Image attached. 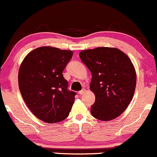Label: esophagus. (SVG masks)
<instances>
[{
	"label": "esophagus",
	"mask_w": 157,
	"mask_h": 157,
	"mask_svg": "<svg viewBox=\"0 0 157 157\" xmlns=\"http://www.w3.org/2000/svg\"><path fill=\"white\" fill-rule=\"evenodd\" d=\"M85 92H86V90H85V89H82V90L80 91V92H79V94H80V95H82V94H83L84 93H85Z\"/></svg>",
	"instance_id": "1"
}]
</instances>
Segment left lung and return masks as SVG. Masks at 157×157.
<instances>
[{
	"instance_id": "1",
	"label": "left lung",
	"mask_w": 157,
	"mask_h": 157,
	"mask_svg": "<svg viewBox=\"0 0 157 157\" xmlns=\"http://www.w3.org/2000/svg\"><path fill=\"white\" fill-rule=\"evenodd\" d=\"M80 57L92 76V116L106 121L115 119L127 109L135 92L136 73L131 60L118 48L107 47L82 51Z\"/></svg>"
}]
</instances>
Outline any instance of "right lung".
<instances>
[{
    "instance_id": "add662e5",
    "label": "right lung",
    "mask_w": 157,
    "mask_h": 157,
    "mask_svg": "<svg viewBox=\"0 0 157 157\" xmlns=\"http://www.w3.org/2000/svg\"><path fill=\"white\" fill-rule=\"evenodd\" d=\"M72 56L71 51L40 47L29 53L21 64V94L33 114L46 123L65 119L74 104L76 93L68 90L63 75Z\"/></svg>"
}]
</instances>
